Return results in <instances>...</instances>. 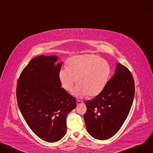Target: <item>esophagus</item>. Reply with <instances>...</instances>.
Returning a JSON list of instances; mask_svg holds the SVG:
<instances>
[{
    "instance_id": "esophagus-1",
    "label": "esophagus",
    "mask_w": 153,
    "mask_h": 153,
    "mask_svg": "<svg viewBox=\"0 0 153 153\" xmlns=\"http://www.w3.org/2000/svg\"><path fill=\"white\" fill-rule=\"evenodd\" d=\"M76 103H77V105H80L82 104H83V102L80 101V100H77L76 101Z\"/></svg>"
}]
</instances>
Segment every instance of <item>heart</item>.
I'll list each match as a JSON object with an SVG mask.
<instances>
[{
    "label": "heart",
    "mask_w": 153,
    "mask_h": 153,
    "mask_svg": "<svg viewBox=\"0 0 153 153\" xmlns=\"http://www.w3.org/2000/svg\"><path fill=\"white\" fill-rule=\"evenodd\" d=\"M67 68H60L59 79L63 88L71 91L76 82L73 94L77 98L88 95L96 97L102 93L107 85L110 74L108 63L95 54L73 56L66 62Z\"/></svg>",
    "instance_id": "heart-1"
}]
</instances>
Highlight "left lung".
Masks as SVG:
<instances>
[{"mask_svg":"<svg viewBox=\"0 0 153 153\" xmlns=\"http://www.w3.org/2000/svg\"><path fill=\"white\" fill-rule=\"evenodd\" d=\"M134 93L131 72L123 65L117 64L114 74L102 93L85 102L84 120L88 133L101 140L114 136L129 114Z\"/></svg>","mask_w":153,"mask_h":153,"instance_id":"8db88e82","label":"left lung"}]
</instances>
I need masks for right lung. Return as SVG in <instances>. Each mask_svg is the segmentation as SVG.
Listing matches in <instances>:
<instances>
[{"label": "right lung", "instance_id": "add662e5", "mask_svg": "<svg viewBox=\"0 0 153 153\" xmlns=\"http://www.w3.org/2000/svg\"><path fill=\"white\" fill-rule=\"evenodd\" d=\"M57 56L32 59L17 81L16 97L20 112L36 135L53 143L67 131L66 117L76 107L75 99L62 87L59 72L62 62Z\"/></svg>", "mask_w": 153, "mask_h": 153}]
</instances>
